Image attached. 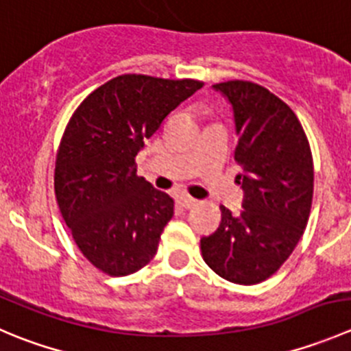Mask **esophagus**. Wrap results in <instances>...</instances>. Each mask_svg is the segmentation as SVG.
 Segmentation results:
<instances>
[{"label":"esophagus","instance_id":"1","mask_svg":"<svg viewBox=\"0 0 351 351\" xmlns=\"http://www.w3.org/2000/svg\"><path fill=\"white\" fill-rule=\"evenodd\" d=\"M197 204V200L193 199V197L190 195H182L180 197V206L185 207V209H190V207H193Z\"/></svg>","mask_w":351,"mask_h":351}]
</instances>
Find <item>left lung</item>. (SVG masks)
<instances>
[{"label": "left lung", "mask_w": 351, "mask_h": 351, "mask_svg": "<svg viewBox=\"0 0 351 351\" xmlns=\"http://www.w3.org/2000/svg\"><path fill=\"white\" fill-rule=\"evenodd\" d=\"M230 103L238 145L241 213L223 207L219 228L202 237L207 266L224 280L255 285L276 273L307 226L314 193L311 147L293 111L243 80L213 85Z\"/></svg>", "instance_id": "left-lung-1"}]
</instances>
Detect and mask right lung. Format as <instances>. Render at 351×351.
<instances>
[{
    "label": "right lung",
    "instance_id": "right-lung-1",
    "mask_svg": "<svg viewBox=\"0 0 351 351\" xmlns=\"http://www.w3.org/2000/svg\"><path fill=\"white\" fill-rule=\"evenodd\" d=\"M202 82L120 75L85 97L56 158L58 206L82 254L110 276L151 261L175 200L137 176L135 156Z\"/></svg>",
    "mask_w": 351,
    "mask_h": 351
}]
</instances>
